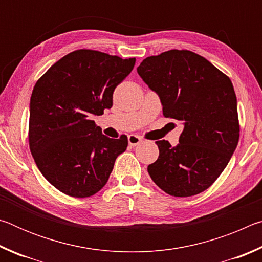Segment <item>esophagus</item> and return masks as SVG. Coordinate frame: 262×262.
<instances>
[{"label": "esophagus", "instance_id": "esophagus-1", "mask_svg": "<svg viewBox=\"0 0 262 262\" xmlns=\"http://www.w3.org/2000/svg\"><path fill=\"white\" fill-rule=\"evenodd\" d=\"M142 141H143V140H142V137H140L139 135L132 134V135L128 136V143H129V145H132V147H135V145L140 144Z\"/></svg>", "mask_w": 262, "mask_h": 262}]
</instances>
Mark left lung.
Returning a JSON list of instances; mask_svg holds the SVG:
<instances>
[{
	"instance_id": "8db88e82",
	"label": "left lung",
	"mask_w": 262,
	"mask_h": 262,
	"mask_svg": "<svg viewBox=\"0 0 262 262\" xmlns=\"http://www.w3.org/2000/svg\"><path fill=\"white\" fill-rule=\"evenodd\" d=\"M156 91L163 115L184 122L179 143L162 140L148 172L164 192L187 198L215 183L239 140L237 98L231 79L205 57L187 50L148 56L137 68Z\"/></svg>"
}]
</instances>
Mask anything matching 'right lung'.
<instances>
[{"label":"right lung","mask_w":262,"mask_h":262,"mask_svg":"<svg viewBox=\"0 0 262 262\" xmlns=\"http://www.w3.org/2000/svg\"><path fill=\"white\" fill-rule=\"evenodd\" d=\"M94 50H77L55 62L33 88L29 145L42 176L66 195L89 198L104 187L126 135L110 139L91 120L113 105V91L134 68Z\"/></svg>","instance_id":"obj_1"}]
</instances>
